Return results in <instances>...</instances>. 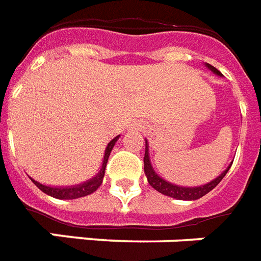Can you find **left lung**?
<instances>
[{
  "mask_svg": "<svg viewBox=\"0 0 261 261\" xmlns=\"http://www.w3.org/2000/svg\"><path fill=\"white\" fill-rule=\"evenodd\" d=\"M205 66L209 68L210 71L214 72L218 76H222L218 70L213 66H210L209 63H205ZM233 163V162H232ZM232 163L229 164L228 168L225 171H222L216 179L213 180H210L209 183H206V185H202V186H194V187H186V186H179V185H175V183H171L166 179H163L160 176L155 170H153V167H152L151 159H149V144H148V140L145 139V155H144V172H145V176H147L148 183L151 185L156 191H159V193L164 194L167 197L175 198V199H180V201H195V199H199L203 195H206L207 193H210L214 187L218 185V183L222 180L226 172L229 171Z\"/></svg>",
  "mask_w": 261,
  "mask_h": 261,
  "instance_id": "left-lung-1",
  "label": "left lung"
}]
</instances>
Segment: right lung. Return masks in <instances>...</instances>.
Returning <instances> with one entry per match:
<instances>
[{
    "label": "right lung",
    "mask_w": 261,
    "mask_h": 261,
    "mask_svg": "<svg viewBox=\"0 0 261 261\" xmlns=\"http://www.w3.org/2000/svg\"><path fill=\"white\" fill-rule=\"evenodd\" d=\"M120 139V135L116 136L113 140L108 144V147L105 149V155H103V162H102L101 170L98 171V174L95 176H93L91 179L86 180V182L79 183V185H74V186H48L44 183L37 182L36 179H33L32 176H29V179L32 180L36 187L45 193L49 197H54L56 199H76V198L86 197V195H90L98 189V187L102 185V180H103V176H105V168L106 163H108V159H109L110 152L113 149L114 144L117 143V140Z\"/></svg>",
    "instance_id": "1"
}]
</instances>
